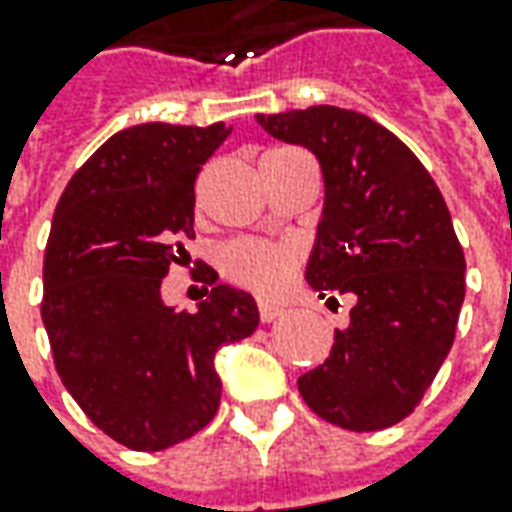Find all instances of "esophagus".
Here are the masks:
<instances>
[{
	"instance_id": "obj_1",
	"label": "esophagus",
	"mask_w": 512,
	"mask_h": 512,
	"mask_svg": "<svg viewBox=\"0 0 512 512\" xmlns=\"http://www.w3.org/2000/svg\"><path fill=\"white\" fill-rule=\"evenodd\" d=\"M257 314H260V323H274V320L283 314V309H280V306H272V303H260V306H257Z\"/></svg>"
}]
</instances>
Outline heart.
<instances>
[{
  "label": "heart",
  "instance_id": "heart-1",
  "mask_svg": "<svg viewBox=\"0 0 512 512\" xmlns=\"http://www.w3.org/2000/svg\"><path fill=\"white\" fill-rule=\"evenodd\" d=\"M297 249L289 243L240 238L226 243L218 255L221 274L257 297H277L297 272Z\"/></svg>",
  "mask_w": 512,
  "mask_h": 512
}]
</instances>
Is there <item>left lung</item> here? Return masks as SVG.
<instances>
[{
	"instance_id": "left-lung-1",
	"label": "left lung",
	"mask_w": 512,
	"mask_h": 512,
	"mask_svg": "<svg viewBox=\"0 0 512 512\" xmlns=\"http://www.w3.org/2000/svg\"><path fill=\"white\" fill-rule=\"evenodd\" d=\"M274 138L317 155L326 206L306 280L354 300L323 365L297 379L314 414L382 431L414 414L448 357L465 300V252L428 169L368 115L309 107L257 115Z\"/></svg>"
}]
</instances>
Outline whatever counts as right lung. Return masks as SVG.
<instances>
[{"instance_id": "obj_1", "label": "right lung", "mask_w": 512, "mask_h": 512, "mask_svg": "<svg viewBox=\"0 0 512 512\" xmlns=\"http://www.w3.org/2000/svg\"><path fill=\"white\" fill-rule=\"evenodd\" d=\"M232 133L138 124L107 138L64 186L45 249V320L56 371L98 431L164 450L212 422L215 354L260 323L252 294L215 286L195 314L161 280L195 238V178Z\"/></svg>"}]
</instances>
